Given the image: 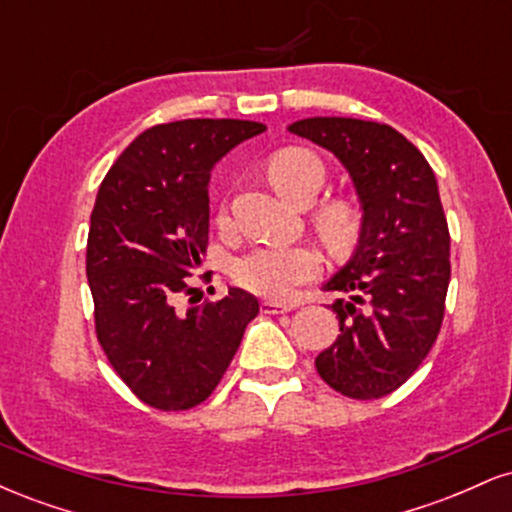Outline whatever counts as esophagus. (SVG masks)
<instances>
[{"label": "esophagus", "instance_id": "esophagus-1", "mask_svg": "<svg viewBox=\"0 0 512 512\" xmlns=\"http://www.w3.org/2000/svg\"><path fill=\"white\" fill-rule=\"evenodd\" d=\"M296 308V303H279V301H262V313L276 315V313H289Z\"/></svg>", "mask_w": 512, "mask_h": 512}]
</instances>
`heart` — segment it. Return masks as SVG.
Listing matches in <instances>:
<instances>
[{"instance_id":"1","label":"heart","mask_w":512,"mask_h":512,"mask_svg":"<svg viewBox=\"0 0 512 512\" xmlns=\"http://www.w3.org/2000/svg\"><path fill=\"white\" fill-rule=\"evenodd\" d=\"M267 178L291 204L313 202L325 185V166L305 149H281L269 158ZM223 221V216H221ZM315 233L327 250L344 255L361 236V211L346 199H327L310 214ZM322 269L320 252L310 245H262L245 252L233 264V279L257 296L286 301L298 286L313 281Z\"/></svg>"}]
</instances>
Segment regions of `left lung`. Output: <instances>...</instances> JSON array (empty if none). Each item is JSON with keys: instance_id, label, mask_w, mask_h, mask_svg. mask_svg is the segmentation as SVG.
Instances as JSON below:
<instances>
[{"instance_id": "1", "label": "left lung", "mask_w": 512, "mask_h": 512, "mask_svg": "<svg viewBox=\"0 0 512 512\" xmlns=\"http://www.w3.org/2000/svg\"><path fill=\"white\" fill-rule=\"evenodd\" d=\"M289 129L344 163L363 209L354 257L325 284L339 293V337L315 368L344 397L380 399L414 375L443 325L450 231L436 175L390 125L308 117Z\"/></svg>"}]
</instances>
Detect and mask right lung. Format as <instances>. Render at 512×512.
<instances>
[{
	"label": "right lung",
	"instance_id": "1",
	"mask_svg": "<svg viewBox=\"0 0 512 512\" xmlns=\"http://www.w3.org/2000/svg\"><path fill=\"white\" fill-rule=\"evenodd\" d=\"M250 120H178L139 134L98 190L86 245L96 337L144 404L182 411L221 383L248 322L252 293L180 310L209 245V175L233 146L264 132ZM211 279V272L199 276ZM192 303V301H190Z\"/></svg>",
	"mask_w": 512,
	"mask_h": 512
}]
</instances>
